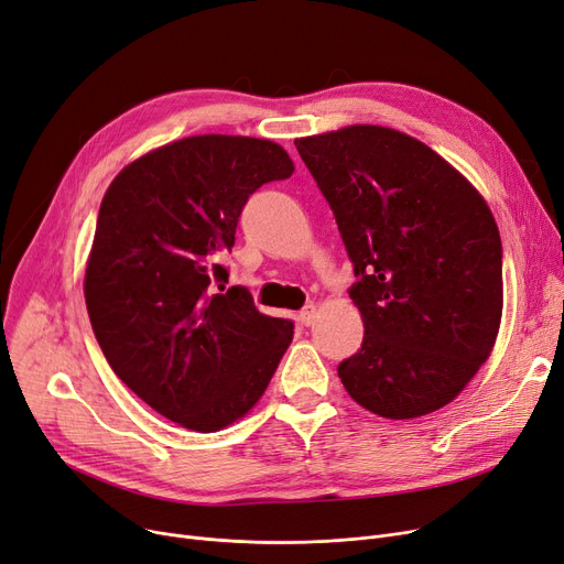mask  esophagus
<instances>
[{"instance_id": "esophagus-1", "label": "esophagus", "mask_w": 564, "mask_h": 564, "mask_svg": "<svg viewBox=\"0 0 564 564\" xmlns=\"http://www.w3.org/2000/svg\"><path fill=\"white\" fill-rule=\"evenodd\" d=\"M315 317H317V308H315L313 304H308V306H304V308L300 311L297 321H300L304 327H311V325L315 323Z\"/></svg>"}]
</instances>
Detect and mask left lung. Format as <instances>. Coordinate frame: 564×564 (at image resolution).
I'll return each mask as SVG.
<instances>
[{"mask_svg": "<svg viewBox=\"0 0 564 564\" xmlns=\"http://www.w3.org/2000/svg\"><path fill=\"white\" fill-rule=\"evenodd\" d=\"M355 267L361 348L338 378L366 410L412 420L454 401L494 350L502 243L479 191L431 147L355 124L295 140Z\"/></svg>", "mask_w": 564, "mask_h": 564, "instance_id": "8db88e82", "label": "left lung"}]
</instances>
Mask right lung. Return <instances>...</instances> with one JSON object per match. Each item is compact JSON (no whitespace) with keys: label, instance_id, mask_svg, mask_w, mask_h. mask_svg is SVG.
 Returning <instances> with one entry per match:
<instances>
[{"label":"right lung","instance_id":"obj_1","mask_svg":"<svg viewBox=\"0 0 564 564\" xmlns=\"http://www.w3.org/2000/svg\"><path fill=\"white\" fill-rule=\"evenodd\" d=\"M295 173L281 144L193 135L129 163L108 186L85 272L96 340L117 378L170 422L214 433L264 394L292 323L226 288L239 214Z\"/></svg>","mask_w":564,"mask_h":564}]
</instances>
